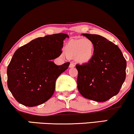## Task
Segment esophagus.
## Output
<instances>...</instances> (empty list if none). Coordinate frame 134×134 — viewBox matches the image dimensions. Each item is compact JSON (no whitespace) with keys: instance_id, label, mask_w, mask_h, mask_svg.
Segmentation results:
<instances>
[{"instance_id":"obj_1","label":"esophagus","mask_w":134,"mask_h":134,"mask_svg":"<svg viewBox=\"0 0 134 134\" xmlns=\"http://www.w3.org/2000/svg\"><path fill=\"white\" fill-rule=\"evenodd\" d=\"M75 66V63L71 62V63H70V68H74Z\"/></svg>"}]
</instances>
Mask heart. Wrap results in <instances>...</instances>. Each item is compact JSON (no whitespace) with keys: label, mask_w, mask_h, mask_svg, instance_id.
Instances as JSON below:
<instances>
[{"label":"heart","mask_w":134,"mask_h":134,"mask_svg":"<svg viewBox=\"0 0 134 134\" xmlns=\"http://www.w3.org/2000/svg\"><path fill=\"white\" fill-rule=\"evenodd\" d=\"M65 52L70 58H75L80 62H86L94 52V44L88 38L71 40L66 44Z\"/></svg>","instance_id":"heart-1"}]
</instances>
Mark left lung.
Returning a JSON list of instances; mask_svg holds the SVG:
<instances>
[{
	"label": "left lung",
	"mask_w": 134,
	"mask_h": 134,
	"mask_svg": "<svg viewBox=\"0 0 134 134\" xmlns=\"http://www.w3.org/2000/svg\"><path fill=\"white\" fill-rule=\"evenodd\" d=\"M94 44L87 63L76 64L77 90L82 96L104 102L117 95L125 80L127 63L118 46L99 35L83 34Z\"/></svg>",
	"instance_id": "1"
}]
</instances>
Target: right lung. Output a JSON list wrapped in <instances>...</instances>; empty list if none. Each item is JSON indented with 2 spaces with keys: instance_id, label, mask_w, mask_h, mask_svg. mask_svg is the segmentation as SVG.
I'll list each match as a JSON object with an SVG mask.
<instances>
[{
  "instance_id": "obj_1",
  "label": "right lung",
  "mask_w": 134,
  "mask_h": 134,
  "mask_svg": "<svg viewBox=\"0 0 134 134\" xmlns=\"http://www.w3.org/2000/svg\"><path fill=\"white\" fill-rule=\"evenodd\" d=\"M57 34L35 38L14 53L7 67V86L16 101L28 107L40 105L53 94L57 78L70 63L58 66L53 62L62 53L63 40Z\"/></svg>"
}]
</instances>
